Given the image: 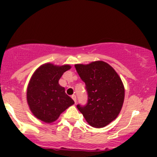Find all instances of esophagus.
<instances>
[{"label": "esophagus", "mask_w": 157, "mask_h": 157, "mask_svg": "<svg viewBox=\"0 0 157 157\" xmlns=\"http://www.w3.org/2000/svg\"><path fill=\"white\" fill-rule=\"evenodd\" d=\"M71 98L74 99V102H75V103H77V97H76L75 95H72V96H71Z\"/></svg>", "instance_id": "esophagus-1"}]
</instances>
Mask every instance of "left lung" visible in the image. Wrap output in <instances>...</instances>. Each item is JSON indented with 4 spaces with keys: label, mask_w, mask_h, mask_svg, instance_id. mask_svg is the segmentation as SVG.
Wrapping results in <instances>:
<instances>
[{
    "label": "left lung",
    "mask_w": 157,
    "mask_h": 157,
    "mask_svg": "<svg viewBox=\"0 0 157 157\" xmlns=\"http://www.w3.org/2000/svg\"><path fill=\"white\" fill-rule=\"evenodd\" d=\"M74 66L88 93L86 105H77V109L92 127L108 125L119 115L124 102V87L121 77L112 66L102 61Z\"/></svg>",
    "instance_id": "1"
}]
</instances>
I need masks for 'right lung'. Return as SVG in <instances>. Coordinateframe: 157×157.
Instances as JSON below:
<instances>
[{
  "instance_id": "obj_1",
  "label": "right lung",
  "mask_w": 157,
  "mask_h": 157,
  "mask_svg": "<svg viewBox=\"0 0 157 157\" xmlns=\"http://www.w3.org/2000/svg\"><path fill=\"white\" fill-rule=\"evenodd\" d=\"M69 64L55 65L46 63L36 70L29 82L26 99L30 111L36 118L52 123L74 102L65 93V89L58 83Z\"/></svg>"
}]
</instances>
